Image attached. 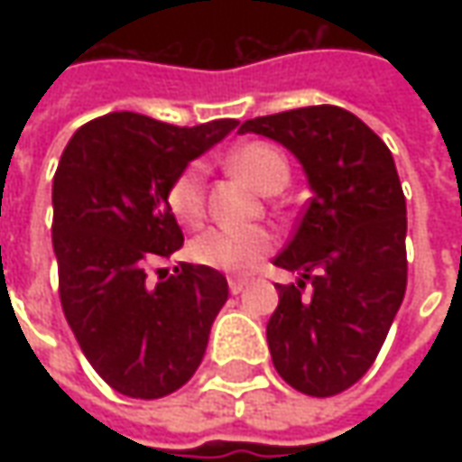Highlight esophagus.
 Returning <instances> with one entry per match:
<instances>
[{
	"label": "esophagus",
	"mask_w": 462,
	"mask_h": 462,
	"mask_svg": "<svg viewBox=\"0 0 462 462\" xmlns=\"http://www.w3.org/2000/svg\"><path fill=\"white\" fill-rule=\"evenodd\" d=\"M249 282H252L249 277H231V280H228V291L234 295H239L244 288H249Z\"/></svg>",
	"instance_id": "1"
}]
</instances>
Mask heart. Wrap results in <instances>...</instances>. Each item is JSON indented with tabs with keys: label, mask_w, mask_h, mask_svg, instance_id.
Wrapping results in <instances>:
<instances>
[{
	"label": "heart",
	"mask_w": 462,
	"mask_h": 462,
	"mask_svg": "<svg viewBox=\"0 0 462 462\" xmlns=\"http://www.w3.org/2000/svg\"><path fill=\"white\" fill-rule=\"evenodd\" d=\"M231 167L239 171L246 182L257 187L264 195H275L291 180V164L285 153L264 143L252 141L231 153ZM167 203L171 213L185 223L198 226L205 218V169L192 162L177 171L169 182ZM275 249V236L267 228H210L189 244V257L208 270L226 275H244L254 270L262 259Z\"/></svg>",
	"instance_id": "1"
}]
</instances>
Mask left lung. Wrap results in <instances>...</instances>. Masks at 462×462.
Here are the masks:
<instances>
[{"instance_id":"left-lung-1","label":"left lung","mask_w":462,"mask_h":462,"mask_svg":"<svg viewBox=\"0 0 462 462\" xmlns=\"http://www.w3.org/2000/svg\"><path fill=\"white\" fill-rule=\"evenodd\" d=\"M239 131L282 143L306 169L313 198L275 257L300 277L277 285L267 345L295 391L337 396L375 363L406 293V198L393 156L337 105L254 117Z\"/></svg>"}]
</instances>
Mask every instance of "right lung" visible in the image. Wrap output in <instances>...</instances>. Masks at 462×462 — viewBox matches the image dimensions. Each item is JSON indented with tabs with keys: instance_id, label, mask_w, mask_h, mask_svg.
Instances as JSON below:
<instances>
[{
	"instance_id": "right-lung-1",
	"label": "right lung",
	"mask_w": 462,
	"mask_h": 462,
	"mask_svg": "<svg viewBox=\"0 0 462 462\" xmlns=\"http://www.w3.org/2000/svg\"><path fill=\"white\" fill-rule=\"evenodd\" d=\"M223 117L195 128L138 113L84 123L53 177V252L69 327L97 375L131 399H162L203 363L228 282L180 262L156 282L146 267L182 246L169 182L231 134Z\"/></svg>"
}]
</instances>
